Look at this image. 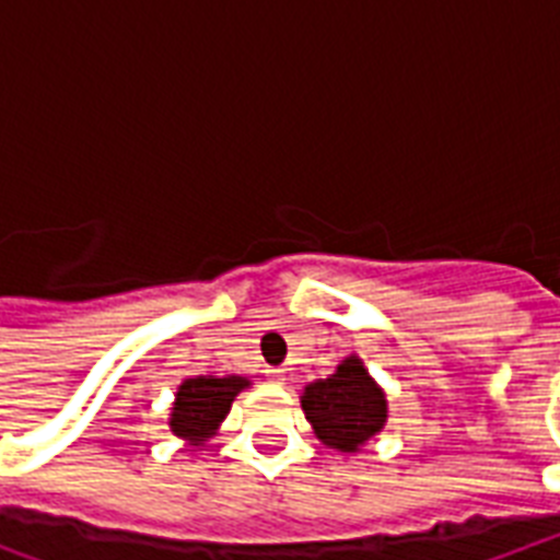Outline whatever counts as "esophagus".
Listing matches in <instances>:
<instances>
[{
    "label": "esophagus",
    "instance_id": "esophagus-1",
    "mask_svg": "<svg viewBox=\"0 0 560 560\" xmlns=\"http://www.w3.org/2000/svg\"><path fill=\"white\" fill-rule=\"evenodd\" d=\"M267 377H270V383H284L288 381V374H284V369H267Z\"/></svg>",
    "mask_w": 560,
    "mask_h": 560
}]
</instances>
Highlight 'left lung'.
<instances>
[{
    "label": "left lung",
    "instance_id": "obj_1",
    "mask_svg": "<svg viewBox=\"0 0 560 560\" xmlns=\"http://www.w3.org/2000/svg\"><path fill=\"white\" fill-rule=\"evenodd\" d=\"M299 400L316 439L340 453L363 451L389 418L386 392L358 354H349L323 381L307 383Z\"/></svg>",
    "mask_w": 560,
    "mask_h": 560
}]
</instances>
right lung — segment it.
<instances>
[{
	"label": "right lung",
	"instance_id": "add662e5",
	"mask_svg": "<svg viewBox=\"0 0 560 560\" xmlns=\"http://www.w3.org/2000/svg\"><path fill=\"white\" fill-rule=\"evenodd\" d=\"M253 383L241 374H200V377H186L177 386L174 407H171L168 427L171 433L183 439L191 447H202L211 435H218L223 418L232 409V400Z\"/></svg>",
	"mask_w": 560,
	"mask_h": 560
}]
</instances>
